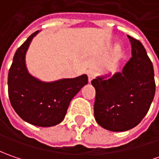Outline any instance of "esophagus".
Returning a JSON list of instances; mask_svg holds the SVG:
<instances>
[{
    "instance_id": "34e87169",
    "label": "esophagus",
    "mask_w": 159,
    "mask_h": 159,
    "mask_svg": "<svg viewBox=\"0 0 159 159\" xmlns=\"http://www.w3.org/2000/svg\"><path fill=\"white\" fill-rule=\"evenodd\" d=\"M95 75L96 74H95V71H94V70H89L88 71V77H89V82H91V80L95 79Z\"/></svg>"
}]
</instances>
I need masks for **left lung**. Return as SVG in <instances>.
Listing matches in <instances>:
<instances>
[{"label": "left lung", "instance_id": "obj_1", "mask_svg": "<svg viewBox=\"0 0 159 159\" xmlns=\"http://www.w3.org/2000/svg\"><path fill=\"white\" fill-rule=\"evenodd\" d=\"M132 57L121 72L96 77L94 114L102 127L112 132L134 128L147 114L153 101L156 84L154 69L143 44L127 35Z\"/></svg>", "mask_w": 159, "mask_h": 159}]
</instances>
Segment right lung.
<instances>
[{"instance_id":"obj_1","label":"right lung","mask_w":159,"mask_h":159,"mask_svg":"<svg viewBox=\"0 0 159 159\" xmlns=\"http://www.w3.org/2000/svg\"><path fill=\"white\" fill-rule=\"evenodd\" d=\"M35 32L16 51L8 75L10 103L23 120L42 127L64 120L71 99L89 82L86 74L73 79L44 82L32 76L25 64V54Z\"/></svg>"}]
</instances>
